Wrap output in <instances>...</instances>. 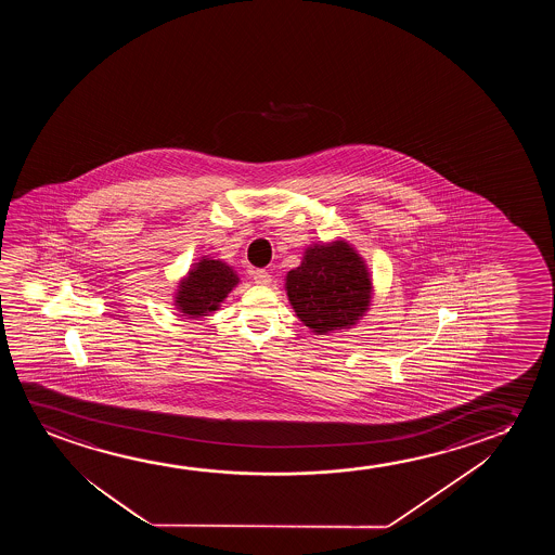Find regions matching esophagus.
Here are the masks:
<instances>
[{"label": "esophagus", "mask_w": 555, "mask_h": 555, "mask_svg": "<svg viewBox=\"0 0 555 555\" xmlns=\"http://www.w3.org/2000/svg\"><path fill=\"white\" fill-rule=\"evenodd\" d=\"M251 274H254L256 284H261V286H266V284L271 282V274L267 273L266 269H256Z\"/></svg>", "instance_id": "esophagus-1"}]
</instances>
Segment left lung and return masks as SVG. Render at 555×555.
<instances>
[{
	"label": "left lung",
	"instance_id": "8db88e82",
	"mask_svg": "<svg viewBox=\"0 0 555 555\" xmlns=\"http://www.w3.org/2000/svg\"><path fill=\"white\" fill-rule=\"evenodd\" d=\"M284 286L297 319L317 335L349 330L372 305L370 269L343 238L311 244L301 266L286 274Z\"/></svg>",
	"mask_w": 555,
	"mask_h": 555
}]
</instances>
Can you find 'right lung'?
<instances>
[{"mask_svg": "<svg viewBox=\"0 0 555 555\" xmlns=\"http://www.w3.org/2000/svg\"><path fill=\"white\" fill-rule=\"evenodd\" d=\"M241 282L233 267L221 259L203 256L178 282L175 305L182 317L198 320L218 311L223 299Z\"/></svg>", "mask_w": 555, "mask_h": 555, "instance_id": "1", "label": "right lung"}]
</instances>
